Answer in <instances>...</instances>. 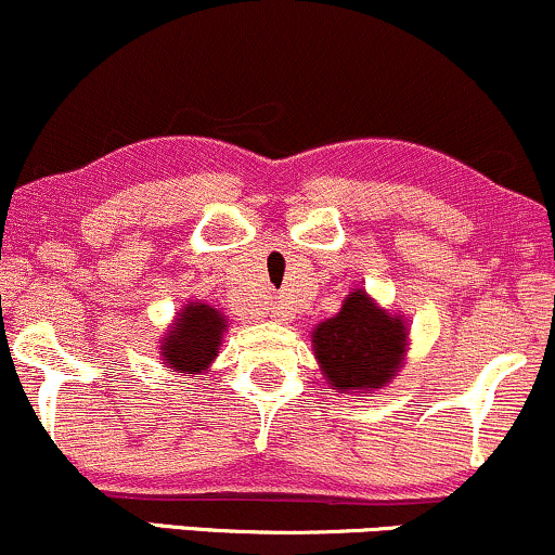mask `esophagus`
Returning <instances> with one entry per match:
<instances>
[{
    "mask_svg": "<svg viewBox=\"0 0 555 555\" xmlns=\"http://www.w3.org/2000/svg\"><path fill=\"white\" fill-rule=\"evenodd\" d=\"M286 315H289V313H286L284 305H273V308H271V318H273V321H286Z\"/></svg>",
    "mask_w": 555,
    "mask_h": 555,
    "instance_id": "obj_1",
    "label": "esophagus"
}]
</instances>
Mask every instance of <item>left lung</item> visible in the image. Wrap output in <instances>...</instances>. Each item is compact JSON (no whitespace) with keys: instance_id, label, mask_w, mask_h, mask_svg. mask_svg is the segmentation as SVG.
<instances>
[{"instance_id":"left-lung-1","label":"left lung","mask_w":555,"mask_h":555,"mask_svg":"<svg viewBox=\"0 0 555 555\" xmlns=\"http://www.w3.org/2000/svg\"><path fill=\"white\" fill-rule=\"evenodd\" d=\"M310 336L331 388L341 393H373L399 375L410 331L404 318L378 308L365 289H354L339 313L318 323Z\"/></svg>"}]
</instances>
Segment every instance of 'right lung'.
Listing matches in <instances>:
<instances>
[{"label": "right lung", "mask_w": 555, "mask_h": 555, "mask_svg": "<svg viewBox=\"0 0 555 555\" xmlns=\"http://www.w3.org/2000/svg\"><path fill=\"white\" fill-rule=\"evenodd\" d=\"M224 331L227 318L211 305H184L169 326L167 336L162 339L164 365H169L171 373L203 375L219 358Z\"/></svg>", "instance_id": "add662e5"}]
</instances>
